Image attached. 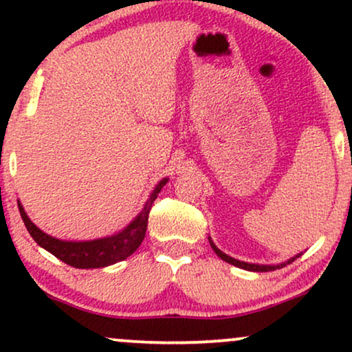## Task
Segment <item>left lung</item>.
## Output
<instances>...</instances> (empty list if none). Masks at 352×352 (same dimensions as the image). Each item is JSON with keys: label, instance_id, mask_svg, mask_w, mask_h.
<instances>
[{"label": "left lung", "instance_id": "obj_1", "mask_svg": "<svg viewBox=\"0 0 352 352\" xmlns=\"http://www.w3.org/2000/svg\"><path fill=\"white\" fill-rule=\"evenodd\" d=\"M208 241H210V246H212L213 248V252H215L218 256L221 258V260L223 261H227V263H230V265H233V266H238V268H241V270H248V272H258V273H263V272H274V270H280V268H283V266H286V265H289V263H293L294 260H296L298 256H301V253L300 254H294L293 258H289V260H286V261H283V263H278V265H260V263H246V261H240V260H236V258H232V256H228L227 253H223L221 252L220 248H218V246L213 243V240L212 238L208 236Z\"/></svg>", "mask_w": 352, "mask_h": 352}]
</instances>
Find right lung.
Here are the masks:
<instances>
[{
    "mask_svg": "<svg viewBox=\"0 0 352 352\" xmlns=\"http://www.w3.org/2000/svg\"><path fill=\"white\" fill-rule=\"evenodd\" d=\"M168 179H162L152 190L148 195L147 201H145L144 208L140 210L137 215L127 227L114 233V235L96 238V240H86V241H72V240H59L47 233H44L41 228H38L24 212V207L21 201L18 200V208L21 213V218L26 225L28 232L33 236V240L41 248L47 250L56 258H59L64 263L74 266V268L80 270H91V268H104V266L119 263V261L125 260L131 256L132 253L139 248L142 240L145 238V232H147V221H148V212L153 200L167 184Z\"/></svg>",
    "mask_w": 352,
    "mask_h": 352,
    "instance_id": "add662e5",
    "label": "right lung"
}]
</instances>
